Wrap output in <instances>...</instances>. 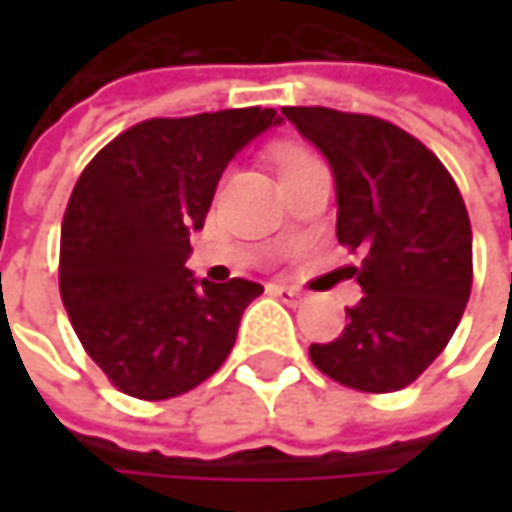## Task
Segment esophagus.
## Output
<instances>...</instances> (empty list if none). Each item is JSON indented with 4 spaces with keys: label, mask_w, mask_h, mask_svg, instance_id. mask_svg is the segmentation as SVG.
I'll return each mask as SVG.
<instances>
[{
    "label": "esophagus",
    "mask_w": 512,
    "mask_h": 512,
    "mask_svg": "<svg viewBox=\"0 0 512 512\" xmlns=\"http://www.w3.org/2000/svg\"><path fill=\"white\" fill-rule=\"evenodd\" d=\"M278 299H284V302H302V290H296V287H290V284H272L269 287Z\"/></svg>",
    "instance_id": "obj_1"
}]
</instances>
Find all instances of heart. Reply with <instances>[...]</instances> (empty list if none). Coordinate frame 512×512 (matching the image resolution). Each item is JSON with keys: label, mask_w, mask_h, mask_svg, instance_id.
I'll return each mask as SVG.
<instances>
[{"label": "heart", "mask_w": 512, "mask_h": 512, "mask_svg": "<svg viewBox=\"0 0 512 512\" xmlns=\"http://www.w3.org/2000/svg\"><path fill=\"white\" fill-rule=\"evenodd\" d=\"M308 154H302V151H281L278 154V171L281 168H287V165H293V162H299V159H305Z\"/></svg>", "instance_id": "b5f03b06"}]
</instances>
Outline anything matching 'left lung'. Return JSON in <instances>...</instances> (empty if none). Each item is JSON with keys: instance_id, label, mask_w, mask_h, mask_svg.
I'll list each match as a JSON object with an SVG mask.
<instances>
[{"instance_id": "left-lung-1", "label": "left lung", "mask_w": 512, "mask_h": 512, "mask_svg": "<svg viewBox=\"0 0 512 512\" xmlns=\"http://www.w3.org/2000/svg\"><path fill=\"white\" fill-rule=\"evenodd\" d=\"M284 118L326 156L338 198V243L364 249L347 329L311 344L341 385L400 391L439 356L471 293V222L439 156L406 130L353 112L287 106Z\"/></svg>"}]
</instances>
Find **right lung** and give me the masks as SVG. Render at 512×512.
Here are the masks:
<instances>
[{
  "instance_id": "right-lung-1",
  "label": "right lung",
  "mask_w": 512,
  "mask_h": 512,
  "mask_svg": "<svg viewBox=\"0 0 512 512\" xmlns=\"http://www.w3.org/2000/svg\"><path fill=\"white\" fill-rule=\"evenodd\" d=\"M275 109L151 118L79 174L61 222L58 287L97 367L130 397L192 391L228 358L257 281L213 284L186 266L222 171L278 127Z\"/></svg>"
}]
</instances>
